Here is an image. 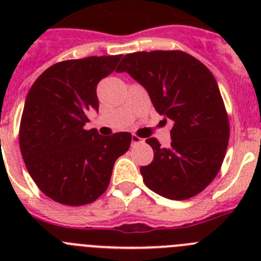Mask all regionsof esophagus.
<instances>
[{"mask_svg": "<svg viewBox=\"0 0 261 261\" xmlns=\"http://www.w3.org/2000/svg\"><path fill=\"white\" fill-rule=\"evenodd\" d=\"M142 142H144V138L138 137L137 135L132 136V145H138V144H142Z\"/></svg>", "mask_w": 261, "mask_h": 261, "instance_id": "obj_1", "label": "esophagus"}]
</instances>
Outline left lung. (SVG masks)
I'll use <instances>...</instances> for the list:
<instances>
[{
  "mask_svg": "<svg viewBox=\"0 0 261 261\" xmlns=\"http://www.w3.org/2000/svg\"><path fill=\"white\" fill-rule=\"evenodd\" d=\"M147 90L158 114L174 123L171 146L147 138L154 159L140 168L144 183L170 200L199 195L221 170L229 144L230 124L216 78L183 50L125 55L116 69Z\"/></svg>",
  "mask_w": 261,
  "mask_h": 261,
  "instance_id": "obj_1",
  "label": "left lung"
}]
</instances>
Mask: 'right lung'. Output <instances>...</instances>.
I'll return each instance as SVG.
<instances>
[{"label":"right lung","instance_id":"add662e5","mask_svg":"<svg viewBox=\"0 0 261 261\" xmlns=\"http://www.w3.org/2000/svg\"><path fill=\"white\" fill-rule=\"evenodd\" d=\"M123 55L57 62L43 71L27 94L19 125L23 161L39 190L53 201L81 206L110 186L115 162L128 151V132L100 136L85 129L99 108L96 86Z\"/></svg>","mask_w":261,"mask_h":261}]
</instances>
